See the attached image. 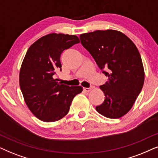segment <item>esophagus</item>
Returning a JSON list of instances; mask_svg holds the SVG:
<instances>
[{
    "instance_id": "esophagus-1",
    "label": "esophagus",
    "mask_w": 158,
    "mask_h": 158,
    "mask_svg": "<svg viewBox=\"0 0 158 158\" xmlns=\"http://www.w3.org/2000/svg\"><path fill=\"white\" fill-rule=\"evenodd\" d=\"M93 89V87H89V88H87V87H84V90H85V92H89L91 91V90Z\"/></svg>"
}]
</instances>
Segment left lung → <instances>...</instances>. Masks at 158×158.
Masks as SVG:
<instances>
[{
  "label": "left lung",
  "instance_id": "obj_1",
  "mask_svg": "<svg viewBox=\"0 0 158 158\" xmlns=\"http://www.w3.org/2000/svg\"><path fill=\"white\" fill-rule=\"evenodd\" d=\"M100 69L108 77L100 89L106 96L96 110L108 118L127 114L142 89L144 71L139 52L134 43L121 31L96 30L79 36Z\"/></svg>",
  "mask_w": 158,
  "mask_h": 158
}]
</instances>
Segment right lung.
Masks as SVG:
<instances>
[{"label": "right lung", "mask_w": 158, "mask_h": 158, "mask_svg": "<svg viewBox=\"0 0 158 158\" xmlns=\"http://www.w3.org/2000/svg\"><path fill=\"white\" fill-rule=\"evenodd\" d=\"M76 35L50 33L29 48L21 66L19 85L27 107L44 122H54L69 113L73 99L82 92L81 86L69 87L56 79L61 70L60 54L79 43Z\"/></svg>", "instance_id": "right-lung-1"}]
</instances>
